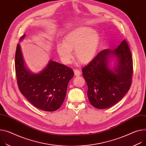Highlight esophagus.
<instances>
[{"mask_svg": "<svg viewBox=\"0 0 146 146\" xmlns=\"http://www.w3.org/2000/svg\"><path fill=\"white\" fill-rule=\"evenodd\" d=\"M74 74L75 76H79L81 74V71L80 70H78V69L74 70Z\"/></svg>", "mask_w": 146, "mask_h": 146, "instance_id": "34e87169", "label": "esophagus"}]
</instances>
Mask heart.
I'll list each match as a JSON object with an SVG mask.
<instances>
[{"label": "heart", "mask_w": 146, "mask_h": 146, "mask_svg": "<svg viewBox=\"0 0 146 146\" xmlns=\"http://www.w3.org/2000/svg\"><path fill=\"white\" fill-rule=\"evenodd\" d=\"M99 42L98 33L93 29L81 26L66 34L63 44L57 45V51L65 64H70L73 57L72 50L77 60L82 64L90 62L95 56Z\"/></svg>", "instance_id": "heart-1"}]
</instances>
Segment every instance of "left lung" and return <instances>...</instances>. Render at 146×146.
<instances>
[{
    "mask_svg": "<svg viewBox=\"0 0 146 146\" xmlns=\"http://www.w3.org/2000/svg\"><path fill=\"white\" fill-rule=\"evenodd\" d=\"M113 54L118 62L112 71L108 68L107 62L108 58ZM82 71L91 104L100 109L115 105L128 92L132 83L133 58L127 41L123 40L113 50L105 49L99 52Z\"/></svg>",
    "mask_w": 146,
    "mask_h": 146,
    "instance_id": "1",
    "label": "left lung"
}]
</instances>
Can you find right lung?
<instances>
[{"label":"right lung","instance_id":"1","mask_svg":"<svg viewBox=\"0 0 146 146\" xmlns=\"http://www.w3.org/2000/svg\"><path fill=\"white\" fill-rule=\"evenodd\" d=\"M15 71L20 92L33 105L47 111L57 110L61 107L68 84L74 76L70 67L52 61L40 74L31 73L25 65L19 44L15 54Z\"/></svg>","mask_w":146,"mask_h":146}]
</instances>
